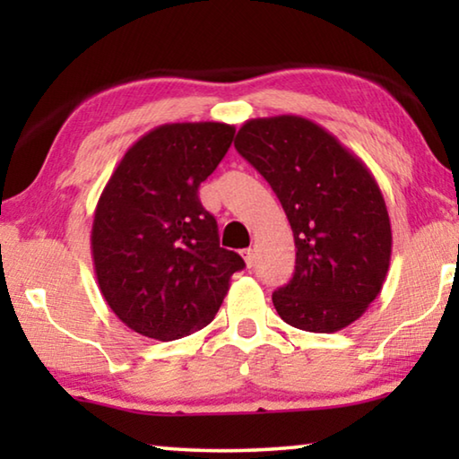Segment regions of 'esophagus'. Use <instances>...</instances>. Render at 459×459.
Instances as JSON below:
<instances>
[{
	"instance_id": "obj_1",
	"label": "esophagus",
	"mask_w": 459,
	"mask_h": 459,
	"mask_svg": "<svg viewBox=\"0 0 459 459\" xmlns=\"http://www.w3.org/2000/svg\"><path fill=\"white\" fill-rule=\"evenodd\" d=\"M240 255H243V259H245V263H247V267H248V269H251V267H253V263H255V255H253V248H245V251H243V253H240Z\"/></svg>"
}]
</instances>
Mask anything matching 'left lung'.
<instances>
[{
  "label": "left lung",
  "mask_w": 459,
  "mask_h": 459,
  "mask_svg": "<svg viewBox=\"0 0 459 459\" xmlns=\"http://www.w3.org/2000/svg\"><path fill=\"white\" fill-rule=\"evenodd\" d=\"M235 147L273 188L293 230V277L273 291L281 320L320 333L359 320L383 290L393 247L368 168L298 115L247 121Z\"/></svg>",
  "instance_id": "1"
}]
</instances>
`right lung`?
<instances>
[{
	"instance_id": "1",
	"label": "right lung",
	"mask_w": 459,
	"mask_h": 459,
	"mask_svg": "<svg viewBox=\"0 0 459 459\" xmlns=\"http://www.w3.org/2000/svg\"><path fill=\"white\" fill-rule=\"evenodd\" d=\"M235 137L227 123H166L129 147L100 194L91 232L108 307L142 336L178 340L214 320L240 255L219 243L198 188Z\"/></svg>"
}]
</instances>
